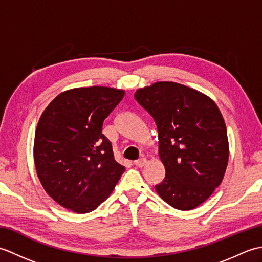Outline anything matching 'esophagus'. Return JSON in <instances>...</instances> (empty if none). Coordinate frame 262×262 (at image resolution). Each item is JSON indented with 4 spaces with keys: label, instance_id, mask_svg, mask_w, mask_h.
Returning a JSON list of instances; mask_svg holds the SVG:
<instances>
[{
    "label": "esophagus",
    "instance_id": "esophagus-1",
    "mask_svg": "<svg viewBox=\"0 0 262 262\" xmlns=\"http://www.w3.org/2000/svg\"><path fill=\"white\" fill-rule=\"evenodd\" d=\"M146 162H147V160H146L145 158H141L140 160L135 161V165H137V166H140V168H142V166L145 165Z\"/></svg>",
    "mask_w": 262,
    "mask_h": 262
}]
</instances>
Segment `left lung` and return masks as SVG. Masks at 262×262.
Wrapping results in <instances>:
<instances>
[{"instance_id":"8db88e82","label":"left lung","mask_w":262,"mask_h":262,"mask_svg":"<svg viewBox=\"0 0 262 262\" xmlns=\"http://www.w3.org/2000/svg\"><path fill=\"white\" fill-rule=\"evenodd\" d=\"M134 97L158 127L165 178L155 190L176 209L198 207L221 185L229 162L219 107L206 94L166 81L138 89Z\"/></svg>"}]
</instances>
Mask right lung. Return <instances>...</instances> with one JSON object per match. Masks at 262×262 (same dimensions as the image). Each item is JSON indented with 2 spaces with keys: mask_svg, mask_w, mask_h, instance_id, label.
I'll list each match as a JSON object with an SVG mask.
<instances>
[{
  "mask_svg": "<svg viewBox=\"0 0 262 262\" xmlns=\"http://www.w3.org/2000/svg\"><path fill=\"white\" fill-rule=\"evenodd\" d=\"M124 96L115 88H76L58 94L43 110L33 159L45 191L64 208L79 214L94 210L124 173L102 134L104 119Z\"/></svg>",
  "mask_w": 262,
  "mask_h": 262,
  "instance_id": "right-lung-1",
  "label": "right lung"
}]
</instances>
